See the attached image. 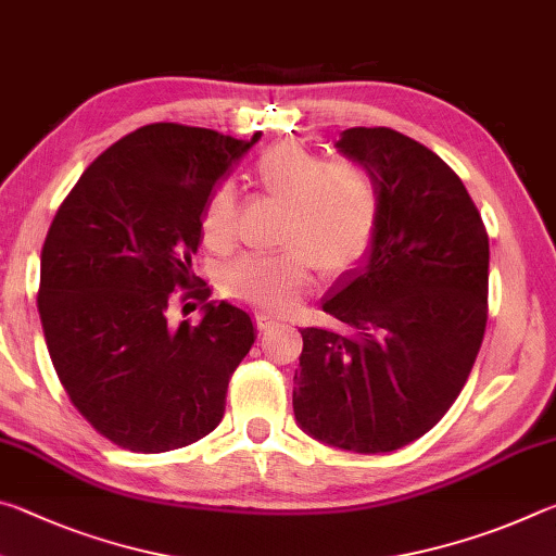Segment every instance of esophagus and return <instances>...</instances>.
I'll list each match as a JSON object with an SVG mask.
<instances>
[{"label":"esophagus","mask_w":556,"mask_h":556,"mask_svg":"<svg viewBox=\"0 0 556 556\" xmlns=\"http://www.w3.org/2000/svg\"><path fill=\"white\" fill-rule=\"evenodd\" d=\"M255 321H257V328L260 331H267V328H271L277 324V318L275 316H269V314H257L255 316Z\"/></svg>","instance_id":"1"}]
</instances>
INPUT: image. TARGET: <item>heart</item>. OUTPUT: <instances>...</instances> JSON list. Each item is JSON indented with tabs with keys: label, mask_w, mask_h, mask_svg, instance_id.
<instances>
[{
	"label": "heart",
	"mask_w": 556,
	"mask_h": 556,
	"mask_svg": "<svg viewBox=\"0 0 556 556\" xmlns=\"http://www.w3.org/2000/svg\"><path fill=\"white\" fill-rule=\"evenodd\" d=\"M262 191L287 205L277 255H244L230 262L220 287L230 299L269 314H287L314 281L355 267L375 240L380 191L368 168L351 159H328L296 139L271 144L255 162ZM238 232V193L215 186L201 213V238L213 252L232 248Z\"/></svg>",
	"instance_id": "b5f03b06"
}]
</instances>
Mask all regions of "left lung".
Returning a JSON list of instances; mask_svg holds the SVG:
<instances>
[{
  "label": "left lung",
  "instance_id": "left-lung-1",
  "mask_svg": "<svg viewBox=\"0 0 556 556\" xmlns=\"http://www.w3.org/2000/svg\"><path fill=\"white\" fill-rule=\"evenodd\" d=\"M338 152L368 168L380 223L324 312L345 331L304 328L294 372L299 427L357 454L425 437L473 368L488 321V232L444 159L390 127H351Z\"/></svg>",
  "mask_w": 556,
  "mask_h": 556
}]
</instances>
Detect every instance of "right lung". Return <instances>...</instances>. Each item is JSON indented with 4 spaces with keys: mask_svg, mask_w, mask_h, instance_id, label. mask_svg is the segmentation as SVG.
Listing matches in <instances>:
<instances>
[{
    "mask_svg": "<svg viewBox=\"0 0 556 556\" xmlns=\"http://www.w3.org/2000/svg\"><path fill=\"white\" fill-rule=\"evenodd\" d=\"M257 139L139 127L83 172L55 213L36 296L46 345L73 407L112 444L162 454L220 425L257 336L242 308L204 304L211 287H194L191 257L205 199ZM176 288L204 304L195 327L167 324Z\"/></svg>",
    "mask_w": 556,
    "mask_h": 556,
    "instance_id": "add662e5",
    "label": "right lung"
}]
</instances>
